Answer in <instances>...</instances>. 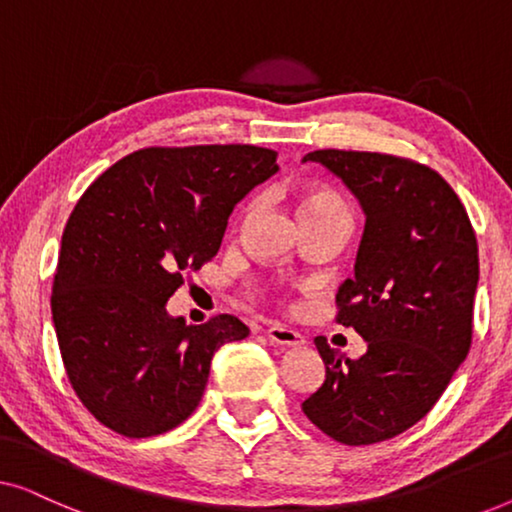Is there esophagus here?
I'll list each match as a JSON object with an SVG mask.
<instances>
[{"instance_id": "1", "label": "esophagus", "mask_w": 512, "mask_h": 512, "mask_svg": "<svg viewBox=\"0 0 512 512\" xmlns=\"http://www.w3.org/2000/svg\"><path fill=\"white\" fill-rule=\"evenodd\" d=\"M265 335H268V340L272 342V345H279V347L305 345L303 335H300L298 331H293V328H289V326H284V324H270L268 331H265Z\"/></svg>"}]
</instances>
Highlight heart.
Segmentation results:
<instances>
[{
  "instance_id": "obj_1",
  "label": "heart",
  "mask_w": 512,
  "mask_h": 512,
  "mask_svg": "<svg viewBox=\"0 0 512 512\" xmlns=\"http://www.w3.org/2000/svg\"><path fill=\"white\" fill-rule=\"evenodd\" d=\"M326 207H342V200L338 195L331 193V191H307L303 193V198H300V214L303 212H314V209H326Z\"/></svg>"
}]
</instances>
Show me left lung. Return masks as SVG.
I'll list each match as a JSON object with an SVG mask.
<instances>
[{
  "label": "left lung",
  "instance_id": "obj_1",
  "mask_svg": "<svg viewBox=\"0 0 512 512\" xmlns=\"http://www.w3.org/2000/svg\"><path fill=\"white\" fill-rule=\"evenodd\" d=\"M307 160L342 179L366 214L354 277L335 293V319L368 352L352 361L317 335L326 380L303 412L342 445L382 443L436 405L471 349L478 240L457 193L431 167L340 149Z\"/></svg>",
  "mask_w": 512,
  "mask_h": 512
}]
</instances>
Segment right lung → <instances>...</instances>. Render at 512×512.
I'll return each instance as SVG.
<instances>
[{"label":"right lung","mask_w":512,"mask_h":512,"mask_svg":"<svg viewBox=\"0 0 512 512\" xmlns=\"http://www.w3.org/2000/svg\"><path fill=\"white\" fill-rule=\"evenodd\" d=\"M277 172L251 144L149 146L86 188L62 233L51 312L69 384L125 438H151L198 408L209 363L249 326L216 314L188 326L165 303L212 261L233 207Z\"/></svg>","instance_id":"add662e5"}]
</instances>
